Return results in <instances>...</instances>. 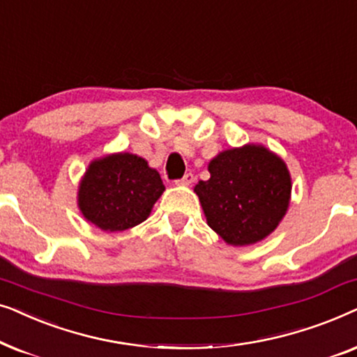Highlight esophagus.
I'll return each mask as SVG.
<instances>
[{"instance_id":"1","label":"esophagus","mask_w":357,"mask_h":357,"mask_svg":"<svg viewBox=\"0 0 357 357\" xmlns=\"http://www.w3.org/2000/svg\"><path fill=\"white\" fill-rule=\"evenodd\" d=\"M193 180H195L193 174H190V172H188V174H185L182 178L177 180V182H175V183H177V185H185V187H188V185H192V183H193Z\"/></svg>"}]
</instances>
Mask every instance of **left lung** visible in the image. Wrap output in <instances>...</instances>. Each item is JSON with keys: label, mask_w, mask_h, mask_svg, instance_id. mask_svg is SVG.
Here are the masks:
<instances>
[{"label": "left lung", "mask_w": 357, "mask_h": 357, "mask_svg": "<svg viewBox=\"0 0 357 357\" xmlns=\"http://www.w3.org/2000/svg\"><path fill=\"white\" fill-rule=\"evenodd\" d=\"M211 177L195 193L208 226L229 245L263 241L284 218L291 175L284 160L265 146L245 144L219 153L208 165Z\"/></svg>", "instance_id": "1"}]
</instances>
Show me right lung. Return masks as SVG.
<instances>
[{"mask_svg": "<svg viewBox=\"0 0 357 357\" xmlns=\"http://www.w3.org/2000/svg\"><path fill=\"white\" fill-rule=\"evenodd\" d=\"M165 190L160 175L136 154L92 160L77 192L82 216L102 231L119 232L148 219Z\"/></svg>", "mask_w": 357, "mask_h": 357, "instance_id": "right-lung-1", "label": "right lung"}]
</instances>
